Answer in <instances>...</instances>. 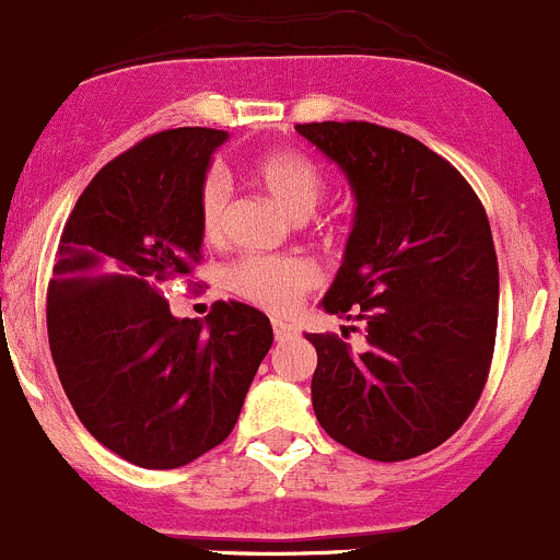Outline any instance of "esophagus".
<instances>
[{"instance_id":"esophagus-1","label":"esophagus","mask_w":560,"mask_h":560,"mask_svg":"<svg viewBox=\"0 0 560 560\" xmlns=\"http://www.w3.org/2000/svg\"><path fill=\"white\" fill-rule=\"evenodd\" d=\"M272 329H275V337H278V340H285V337L293 335V326L288 324V320H280V318L272 320Z\"/></svg>"}]
</instances>
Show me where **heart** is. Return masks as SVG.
<instances>
[{"label":"heart","instance_id":"1","mask_svg":"<svg viewBox=\"0 0 560 560\" xmlns=\"http://www.w3.org/2000/svg\"><path fill=\"white\" fill-rule=\"evenodd\" d=\"M258 185L285 209L291 218L304 220L324 201L326 182L318 165L302 152L280 149L253 165ZM231 212V182L220 171L207 174L198 192V220L203 240L218 245L225 240ZM318 282L313 264L299 256H247L225 272V285L245 302L272 313H285L302 293Z\"/></svg>","mask_w":560,"mask_h":560}]
</instances>
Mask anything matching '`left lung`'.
Instances as JSON below:
<instances>
[{
	"instance_id": "8db88e82",
	"label": "left lung",
	"mask_w": 560,
	"mask_h": 560,
	"mask_svg": "<svg viewBox=\"0 0 560 560\" xmlns=\"http://www.w3.org/2000/svg\"><path fill=\"white\" fill-rule=\"evenodd\" d=\"M335 160L357 198L324 310L362 320L368 348L315 346L313 408L357 455L411 460L463 428L490 373L498 258L474 187L441 154L370 121L296 125Z\"/></svg>"
}]
</instances>
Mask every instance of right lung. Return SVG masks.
<instances>
[{
  "label": "right lung",
  "instance_id": "add662e5",
  "mask_svg": "<svg viewBox=\"0 0 560 560\" xmlns=\"http://www.w3.org/2000/svg\"><path fill=\"white\" fill-rule=\"evenodd\" d=\"M225 130L176 127L110 160L81 192L48 282V342L81 424L114 455L168 470L223 444L272 348L261 310L174 318L163 285L201 261L198 192Z\"/></svg>",
  "mask_w": 560,
  "mask_h": 560
}]
</instances>
